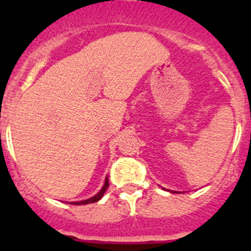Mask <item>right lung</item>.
<instances>
[{"label": "right lung", "instance_id": "obj_1", "mask_svg": "<svg viewBox=\"0 0 251 251\" xmlns=\"http://www.w3.org/2000/svg\"><path fill=\"white\" fill-rule=\"evenodd\" d=\"M109 187V179H108V177L105 178V182H104V186L103 188H101L100 191L98 192V194L95 195L94 197H92V199H88V200H84V201H79V202H73L72 205H86V203H93V202H97V201H99L103 197L104 192L106 191V188Z\"/></svg>", "mask_w": 251, "mask_h": 251}]
</instances>
